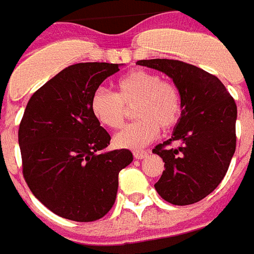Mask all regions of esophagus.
Instances as JSON below:
<instances>
[{"label":"esophagus","instance_id":"esophagus-1","mask_svg":"<svg viewBox=\"0 0 254 254\" xmlns=\"http://www.w3.org/2000/svg\"><path fill=\"white\" fill-rule=\"evenodd\" d=\"M147 155H149V151H135L133 152V157L135 159H144V157H147Z\"/></svg>","mask_w":254,"mask_h":254}]
</instances>
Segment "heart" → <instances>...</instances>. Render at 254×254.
<instances>
[{
    "label": "heart",
    "instance_id": "b5f03b06",
    "mask_svg": "<svg viewBox=\"0 0 254 254\" xmlns=\"http://www.w3.org/2000/svg\"><path fill=\"white\" fill-rule=\"evenodd\" d=\"M132 107L136 121L115 136L114 143L119 148L140 149L155 139L159 128H173L181 118V93L173 81L160 78L157 73L133 69L115 82V93L98 89L90 101L95 119L113 129L125 125Z\"/></svg>",
    "mask_w": 254,
    "mask_h": 254
}]
</instances>
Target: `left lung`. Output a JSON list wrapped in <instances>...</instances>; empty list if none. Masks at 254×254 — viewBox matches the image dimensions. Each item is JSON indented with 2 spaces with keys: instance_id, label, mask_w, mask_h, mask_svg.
Masks as SVG:
<instances>
[{
  "instance_id": "obj_1",
  "label": "left lung",
  "mask_w": 254,
  "mask_h": 254,
  "mask_svg": "<svg viewBox=\"0 0 254 254\" xmlns=\"http://www.w3.org/2000/svg\"><path fill=\"white\" fill-rule=\"evenodd\" d=\"M136 64L168 74L182 97L173 135L152 151L165 162L155 189L172 204L199 202L222 182L236 149L235 99L218 77L188 63L152 59Z\"/></svg>"
}]
</instances>
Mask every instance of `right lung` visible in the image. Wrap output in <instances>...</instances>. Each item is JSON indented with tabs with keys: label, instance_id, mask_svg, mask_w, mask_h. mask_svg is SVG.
Listing matches in <instances>:
<instances>
[{
	"label": "right lung",
	"instance_id": "add662e5",
	"mask_svg": "<svg viewBox=\"0 0 254 254\" xmlns=\"http://www.w3.org/2000/svg\"><path fill=\"white\" fill-rule=\"evenodd\" d=\"M118 64L78 63L36 90L22 117V173L32 194L62 218L94 222L111 210L128 149L99 153L110 135L94 118L92 95Z\"/></svg>",
	"mask_w": 254,
	"mask_h": 254
}]
</instances>
